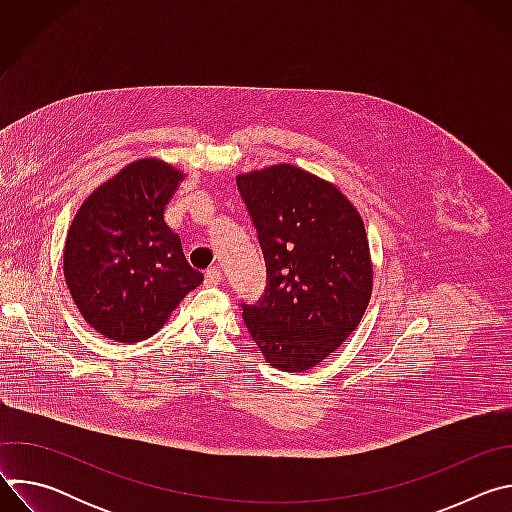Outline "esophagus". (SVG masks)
Returning <instances> with one entry per match:
<instances>
[{
    "label": "esophagus",
    "mask_w": 512,
    "mask_h": 512,
    "mask_svg": "<svg viewBox=\"0 0 512 512\" xmlns=\"http://www.w3.org/2000/svg\"><path fill=\"white\" fill-rule=\"evenodd\" d=\"M223 281V273L218 267H210L206 273H204V283L206 285H218Z\"/></svg>",
    "instance_id": "esophagus-1"
}]
</instances>
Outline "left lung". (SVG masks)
Masks as SVG:
<instances>
[{
  "label": "left lung",
  "mask_w": 512,
  "mask_h": 512,
  "mask_svg": "<svg viewBox=\"0 0 512 512\" xmlns=\"http://www.w3.org/2000/svg\"><path fill=\"white\" fill-rule=\"evenodd\" d=\"M267 269L265 294L243 304L265 360L302 373L334 352L373 294L367 231L354 204L328 180L277 164L237 176Z\"/></svg>",
  "instance_id": "left-lung-1"
}]
</instances>
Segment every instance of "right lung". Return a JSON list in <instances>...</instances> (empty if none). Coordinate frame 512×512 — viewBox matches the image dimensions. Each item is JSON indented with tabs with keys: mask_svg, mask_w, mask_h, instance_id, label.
<instances>
[{
	"mask_svg": "<svg viewBox=\"0 0 512 512\" xmlns=\"http://www.w3.org/2000/svg\"><path fill=\"white\" fill-rule=\"evenodd\" d=\"M184 172L158 158L131 162L81 204L62 269L83 318L113 342L154 336L204 275L190 267L164 210Z\"/></svg>",
	"mask_w": 512,
	"mask_h": 512,
	"instance_id": "1",
	"label": "right lung"
}]
</instances>
